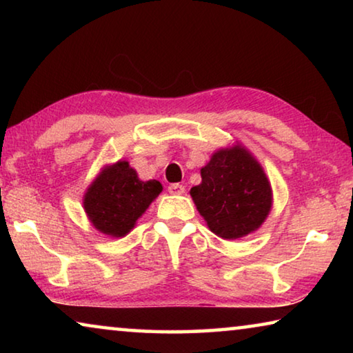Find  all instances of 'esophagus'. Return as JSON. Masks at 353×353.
<instances>
[{
	"label": "esophagus",
	"instance_id": "esophagus-1",
	"mask_svg": "<svg viewBox=\"0 0 353 353\" xmlns=\"http://www.w3.org/2000/svg\"><path fill=\"white\" fill-rule=\"evenodd\" d=\"M168 191L171 194H183L185 193V187L183 185H181V183H171L170 187H168Z\"/></svg>",
	"mask_w": 353,
	"mask_h": 353
}]
</instances>
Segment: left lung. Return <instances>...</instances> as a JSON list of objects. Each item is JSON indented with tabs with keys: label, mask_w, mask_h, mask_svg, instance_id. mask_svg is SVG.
Returning a JSON list of instances; mask_svg holds the SVG:
<instances>
[{
	"label": "left lung",
	"mask_w": 353,
	"mask_h": 353,
	"mask_svg": "<svg viewBox=\"0 0 353 353\" xmlns=\"http://www.w3.org/2000/svg\"><path fill=\"white\" fill-rule=\"evenodd\" d=\"M201 177L190 194L214 235L238 240L260 229L272 208V188L249 149L240 143L218 149Z\"/></svg>",
	"instance_id": "8db88e82"
}]
</instances>
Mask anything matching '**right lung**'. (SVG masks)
I'll list each match as a JSON object with an SVG mask.
<instances>
[{
	"mask_svg": "<svg viewBox=\"0 0 353 353\" xmlns=\"http://www.w3.org/2000/svg\"><path fill=\"white\" fill-rule=\"evenodd\" d=\"M162 190V183L154 179L143 182L128 160L121 159L101 168L82 204L94 229L107 236L123 238Z\"/></svg>",
	"mask_w": 353,
	"mask_h": 353,
	"instance_id": "right-lung-1",
	"label": "right lung"
}]
</instances>
